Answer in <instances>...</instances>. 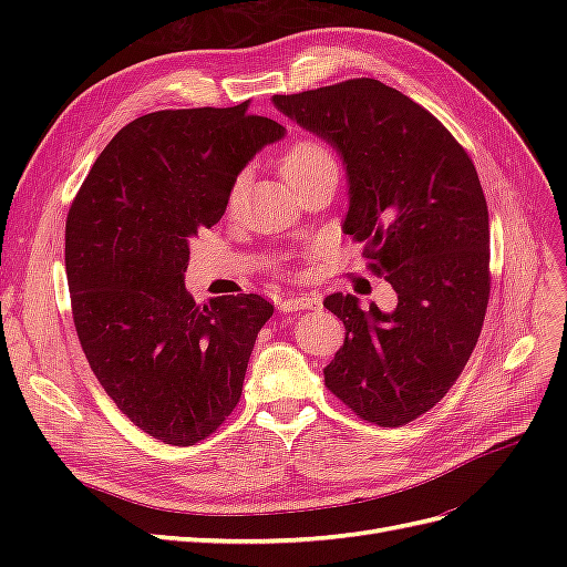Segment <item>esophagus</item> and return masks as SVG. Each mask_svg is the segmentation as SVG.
<instances>
[{
	"mask_svg": "<svg viewBox=\"0 0 567 567\" xmlns=\"http://www.w3.org/2000/svg\"><path fill=\"white\" fill-rule=\"evenodd\" d=\"M319 305H321L319 296L300 293V296H293V298H284L279 302V310L281 312H300V310H315V307H319Z\"/></svg>",
	"mask_w": 567,
	"mask_h": 567,
	"instance_id": "34e87169",
	"label": "esophagus"
}]
</instances>
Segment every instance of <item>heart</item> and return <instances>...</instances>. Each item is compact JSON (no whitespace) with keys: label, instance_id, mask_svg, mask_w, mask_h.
Masks as SVG:
<instances>
[{"label":"heart","instance_id":"obj_1","mask_svg":"<svg viewBox=\"0 0 567 567\" xmlns=\"http://www.w3.org/2000/svg\"><path fill=\"white\" fill-rule=\"evenodd\" d=\"M281 173L290 184L300 188L323 175L338 177V163L329 146L319 140H310V136H302L281 153Z\"/></svg>","mask_w":567,"mask_h":567}]
</instances>
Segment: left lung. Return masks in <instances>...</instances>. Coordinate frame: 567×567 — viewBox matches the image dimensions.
<instances>
[{
  "label": "left lung",
  "instance_id": "obj_1",
  "mask_svg": "<svg viewBox=\"0 0 567 567\" xmlns=\"http://www.w3.org/2000/svg\"><path fill=\"white\" fill-rule=\"evenodd\" d=\"M271 104L336 148L350 208L342 231L367 241L371 269L398 293L392 312L331 293L346 342L323 381L357 416L398 427L458 379L489 298V215L468 153L435 115L359 78Z\"/></svg>",
  "mask_w": 567,
  "mask_h": 567
}]
</instances>
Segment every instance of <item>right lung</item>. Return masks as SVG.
Wrapping results in <instances>:
<instances>
[{
  "label": "right lung",
  "mask_w": 567,
  "mask_h": 567,
  "mask_svg": "<svg viewBox=\"0 0 567 567\" xmlns=\"http://www.w3.org/2000/svg\"><path fill=\"white\" fill-rule=\"evenodd\" d=\"M286 127L231 109L158 111L101 151L65 221V274L87 362L144 433L188 447L244 390L274 305L255 293L198 305L186 293L192 238L227 210L241 169Z\"/></svg>",
  "instance_id": "obj_1"
}]
</instances>
